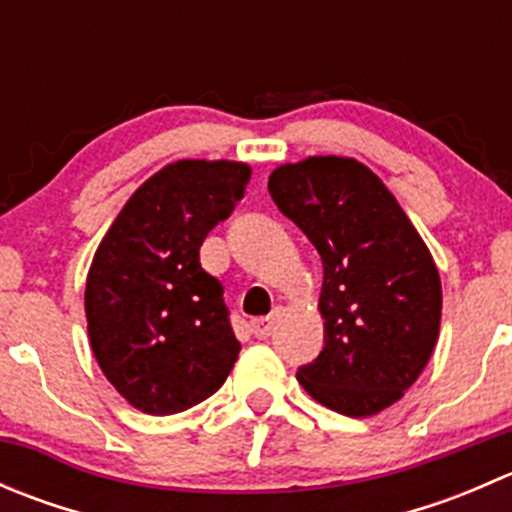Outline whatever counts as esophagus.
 Instances as JSON below:
<instances>
[{"instance_id":"obj_1","label":"esophagus","mask_w":512,"mask_h":512,"mask_svg":"<svg viewBox=\"0 0 512 512\" xmlns=\"http://www.w3.org/2000/svg\"><path fill=\"white\" fill-rule=\"evenodd\" d=\"M277 322H280V312H272V314H267V317L255 319V322L250 324L252 334H255L257 339H267L272 332H275Z\"/></svg>"}]
</instances>
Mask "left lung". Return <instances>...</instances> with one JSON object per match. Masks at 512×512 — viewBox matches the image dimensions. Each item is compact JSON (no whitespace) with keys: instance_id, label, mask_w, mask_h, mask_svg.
<instances>
[{"instance_id":"1","label":"left lung","mask_w":512,"mask_h":512,"mask_svg":"<svg viewBox=\"0 0 512 512\" xmlns=\"http://www.w3.org/2000/svg\"><path fill=\"white\" fill-rule=\"evenodd\" d=\"M272 200L322 257L324 347L297 381L337 414L389 409L426 369L441 329V277L384 180L342 156L270 173Z\"/></svg>"}]
</instances>
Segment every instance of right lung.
Returning <instances> with one entry per match:
<instances>
[{"instance_id": "right-lung-1", "label": "right lung", "mask_w": 512, "mask_h": 512, "mask_svg": "<svg viewBox=\"0 0 512 512\" xmlns=\"http://www.w3.org/2000/svg\"><path fill=\"white\" fill-rule=\"evenodd\" d=\"M252 168L240 160H175L113 220L86 277V329L103 376L133 406L170 416L225 384L240 354L223 285L200 245L230 218Z\"/></svg>"}]
</instances>
